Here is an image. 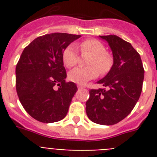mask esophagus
<instances>
[{
    "label": "esophagus",
    "instance_id": "obj_1",
    "mask_svg": "<svg viewBox=\"0 0 157 157\" xmlns=\"http://www.w3.org/2000/svg\"><path fill=\"white\" fill-rule=\"evenodd\" d=\"M77 88L82 89V88H85V87H84V86H80V85H77Z\"/></svg>",
    "mask_w": 157,
    "mask_h": 157
}]
</instances>
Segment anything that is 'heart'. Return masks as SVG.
Returning a JSON list of instances; mask_svg holds the SVG:
<instances>
[{"instance_id":"1","label":"heart","mask_w":157,"mask_h":157,"mask_svg":"<svg viewBox=\"0 0 157 157\" xmlns=\"http://www.w3.org/2000/svg\"><path fill=\"white\" fill-rule=\"evenodd\" d=\"M81 53L90 54L89 67H76L68 73L69 80L79 85L96 78L98 72L104 75L109 71L113 63V59L109 53L106 52L104 45L97 40H86L80 45ZM63 62L67 67H72L78 60V53L73 45H68L63 52Z\"/></svg>"}]
</instances>
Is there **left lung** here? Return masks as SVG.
<instances>
[{
  "mask_svg": "<svg viewBox=\"0 0 157 157\" xmlns=\"http://www.w3.org/2000/svg\"><path fill=\"white\" fill-rule=\"evenodd\" d=\"M99 37L108 43L113 64L108 73L97 81L103 88L90 90L86 110L91 121L112 125L125 118L139 100L144 69L140 55L130 43L115 35Z\"/></svg>",
  "mask_w": 157,
  "mask_h": 157,
  "instance_id": "left-lung-1",
  "label": "left lung"
}]
</instances>
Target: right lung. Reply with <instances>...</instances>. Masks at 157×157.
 Listing matches in <instances>:
<instances>
[{
    "mask_svg": "<svg viewBox=\"0 0 157 157\" xmlns=\"http://www.w3.org/2000/svg\"><path fill=\"white\" fill-rule=\"evenodd\" d=\"M81 35L51 33L33 40L16 66V90L26 112L38 121L53 123L66 117L74 94L73 82H66L63 52ZM59 86L58 90L54 87Z\"/></svg>",
    "mask_w": 157,
    "mask_h": 157,
    "instance_id": "obj_1",
    "label": "right lung"
}]
</instances>
